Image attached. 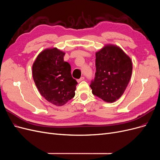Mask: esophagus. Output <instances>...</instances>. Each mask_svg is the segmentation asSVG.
<instances>
[{
  "mask_svg": "<svg viewBox=\"0 0 160 160\" xmlns=\"http://www.w3.org/2000/svg\"><path fill=\"white\" fill-rule=\"evenodd\" d=\"M84 80V77H81V78H80V79L77 80V82H81V81H82V80Z\"/></svg>",
  "mask_w": 160,
  "mask_h": 160,
  "instance_id": "34e87169",
  "label": "esophagus"
}]
</instances>
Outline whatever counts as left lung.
<instances>
[{"mask_svg": "<svg viewBox=\"0 0 160 160\" xmlns=\"http://www.w3.org/2000/svg\"><path fill=\"white\" fill-rule=\"evenodd\" d=\"M96 72L92 94L112 103L122 96L131 78L132 62L119 46L106 44L96 52Z\"/></svg>", "mask_w": 160, "mask_h": 160, "instance_id": "8db88e82", "label": "left lung"}]
</instances>
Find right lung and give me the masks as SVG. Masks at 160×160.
I'll use <instances>...</instances> for the list:
<instances>
[{
  "label": "right lung",
  "mask_w": 160,
  "mask_h": 160,
  "mask_svg": "<svg viewBox=\"0 0 160 160\" xmlns=\"http://www.w3.org/2000/svg\"><path fill=\"white\" fill-rule=\"evenodd\" d=\"M65 52L57 48H46L32 64V76L44 98L56 106H62L75 96L78 82L71 75V66L64 61Z\"/></svg>",
  "instance_id": "obj_1"
}]
</instances>
